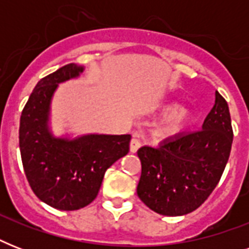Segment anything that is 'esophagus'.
Masks as SVG:
<instances>
[{"mask_svg":"<svg viewBox=\"0 0 249 249\" xmlns=\"http://www.w3.org/2000/svg\"><path fill=\"white\" fill-rule=\"evenodd\" d=\"M140 147H141V141L134 137V138L130 141V152H137Z\"/></svg>","mask_w":249,"mask_h":249,"instance_id":"34e87169","label":"esophagus"}]
</instances>
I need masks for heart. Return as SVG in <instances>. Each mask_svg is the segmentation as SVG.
I'll return each instance as SVG.
<instances>
[{
	"label": "heart",
	"instance_id": "heart-1",
	"mask_svg": "<svg viewBox=\"0 0 249 249\" xmlns=\"http://www.w3.org/2000/svg\"><path fill=\"white\" fill-rule=\"evenodd\" d=\"M193 120V112L186 107H177L168 113L160 126V132L164 136H174L183 132Z\"/></svg>",
	"mask_w": 249,
	"mask_h": 249
}]
</instances>
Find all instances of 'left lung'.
I'll return each mask as SVG.
<instances>
[{
  "label": "left lung",
  "instance_id": "left-lung-1",
  "mask_svg": "<svg viewBox=\"0 0 249 249\" xmlns=\"http://www.w3.org/2000/svg\"><path fill=\"white\" fill-rule=\"evenodd\" d=\"M232 136L228 102L216 91L203 129L137 151L142 165L138 197L163 216H182L197 209L220 182Z\"/></svg>",
  "mask_w": 249,
  "mask_h": 249
}]
</instances>
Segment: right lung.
Returning a JSON list of instances; mask_svg holds the SVG:
<instances>
[{
	"label": "right lung",
	"mask_w": 249,
	"mask_h": 249,
	"mask_svg": "<svg viewBox=\"0 0 249 249\" xmlns=\"http://www.w3.org/2000/svg\"><path fill=\"white\" fill-rule=\"evenodd\" d=\"M70 63L37 83L25 103L19 126V147L25 177L36 196L53 208L76 211L97 197L106 170L129 152L130 134H90L77 140L54 138L48 115L58 84L79 76Z\"/></svg>",
	"instance_id": "obj_1"
}]
</instances>
